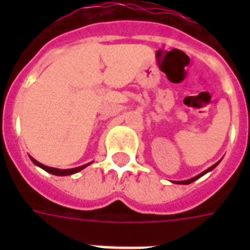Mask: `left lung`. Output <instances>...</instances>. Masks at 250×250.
Here are the masks:
<instances>
[{
    "label": "left lung",
    "instance_id": "left-lung-1",
    "mask_svg": "<svg viewBox=\"0 0 250 250\" xmlns=\"http://www.w3.org/2000/svg\"><path fill=\"white\" fill-rule=\"evenodd\" d=\"M218 163H220V161H218V162H217V163H214V165H213V166H211V167L208 168V170H205L204 173H201V174H198V175H197V177H194V178L188 179V181H175V182H174V184H179V185H188V184H191V182H194V181H195V179L201 178V177H202V175H205V174H206V173H209V171H211V170H213V168H214L215 166H217V165H218Z\"/></svg>",
    "mask_w": 250,
    "mask_h": 250
}]
</instances>
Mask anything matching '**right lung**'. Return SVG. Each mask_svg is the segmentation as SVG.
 Here are the masks:
<instances>
[{"instance_id":"1","label":"right lung","mask_w":250,"mask_h":250,"mask_svg":"<svg viewBox=\"0 0 250 250\" xmlns=\"http://www.w3.org/2000/svg\"><path fill=\"white\" fill-rule=\"evenodd\" d=\"M32 159V162L35 163V165H37L39 167L44 168L45 171H48V173L53 174V175H60V177H62V175H71V174H75V173H79V171H82L83 168H85L89 165H83V166H80V167H75V168H66V170H62V168H55V167H49V166H45V165H42V163L37 162L36 159H33V158H30Z\"/></svg>"}]
</instances>
